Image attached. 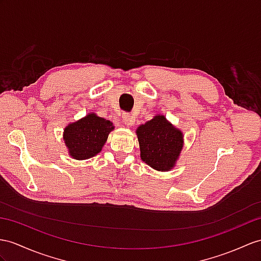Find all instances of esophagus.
Wrapping results in <instances>:
<instances>
[{
    "instance_id": "34e87169",
    "label": "esophagus",
    "mask_w": 261,
    "mask_h": 261,
    "mask_svg": "<svg viewBox=\"0 0 261 261\" xmlns=\"http://www.w3.org/2000/svg\"><path fill=\"white\" fill-rule=\"evenodd\" d=\"M122 118H123V122L125 123L126 126H133L135 123V117L130 115V114H127V113L123 114Z\"/></svg>"
}]
</instances>
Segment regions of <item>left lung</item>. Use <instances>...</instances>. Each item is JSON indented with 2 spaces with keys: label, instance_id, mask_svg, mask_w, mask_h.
Wrapping results in <instances>:
<instances>
[{
  "label": "left lung",
  "instance_id": "obj_1",
  "mask_svg": "<svg viewBox=\"0 0 261 261\" xmlns=\"http://www.w3.org/2000/svg\"><path fill=\"white\" fill-rule=\"evenodd\" d=\"M136 134L143 162L158 171H168L175 167L182 149L184 136L166 117L154 116L139 126Z\"/></svg>",
  "mask_w": 261,
  "mask_h": 261
}]
</instances>
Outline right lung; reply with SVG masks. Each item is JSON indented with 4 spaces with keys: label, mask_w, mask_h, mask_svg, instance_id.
<instances>
[{
    "label": "right lung",
    "mask_w": 261,
    "mask_h": 261,
    "mask_svg": "<svg viewBox=\"0 0 261 261\" xmlns=\"http://www.w3.org/2000/svg\"><path fill=\"white\" fill-rule=\"evenodd\" d=\"M113 129L111 120L99 117L94 113L88 114L77 122L68 124L63 138L69 156L74 160L84 161L97 155Z\"/></svg>",
    "instance_id": "right-lung-1"
}]
</instances>
